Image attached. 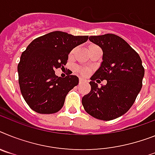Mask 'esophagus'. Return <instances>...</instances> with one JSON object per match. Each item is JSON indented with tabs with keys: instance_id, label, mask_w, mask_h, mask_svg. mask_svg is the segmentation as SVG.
<instances>
[{
	"instance_id": "obj_1",
	"label": "esophagus",
	"mask_w": 155,
	"mask_h": 155,
	"mask_svg": "<svg viewBox=\"0 0 155 155\" xmlns=\"http://www.w3.org/2000/svg\"><path fill=\"white\" fill-rule=\"evenodd\" d=\"M84 81V79H82V78H80V80H79V82H80V84H81V83H83V82Z\"/></svg>"
}]
</instances>
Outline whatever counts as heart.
Masks as SVG:
<instances>
[{
    "label": "heart",
    "mask_w": 155,
    "mask_h": 155,
    "mask_svg": "<svg viewBox=\"0 0 155 155\" xmlns=\"http://www.w3.org/2000/svg\"><path fill=\"white\" fill-rule=\"evenodd\" d=\"M93 46H95V45H90L89 48L93 47ZM75 49H72V50H71V52H70V54H69L70 57H71V56L73 55L74 53H75ZM76 69H77V71H79V72H80V73L81 74V75H87L88 74H89V72H90V70L88 69V68H77Z\"/></svg>",
    "instance_id": "heart-1"
}]
</instances>
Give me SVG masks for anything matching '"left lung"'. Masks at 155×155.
I'll list each match as a JSON object with an SVG mask.
<instances>
[{"mask_svg":"<svg viewBox=\"0 0 155 155\" xmlns=\"http://www.w3.org/2000/svg\"><path fill=\"white\" fill-rule=\"evenodd\" d=\"M89 40L102 48L103 56L82 104L94 118L111 120L124 115L135 102L143 86L144 68L140 55L122 38L106 34L91 36ZM104 79L106 85L98 87L95 83Z\"/></svg>","mask_w":155,"mask_h":155,"instance_id":"left-lung-1","label":"left lung"}]
</instances>
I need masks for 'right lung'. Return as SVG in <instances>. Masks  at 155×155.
Segmentation results:
<instances>
[{"mask_svg":"<svg viewBox=\"0 0 155 155\" xmlns=\"http://www.w3.org/2000/svg\"><path fill=\"white\" fill-rule=\"evenodd\" d=\"M88 36H74L53 31L34 39L22 53L18 64L19 84L31 110L51 114L64 106L68 93L79 84L76 75L58 77L54 70L67 63L68 53L87 41Z\"/></svg>","mask_w":155,"mask_h":155,"instance_id":"add662e5","label":"right lung"}]
</instances>
